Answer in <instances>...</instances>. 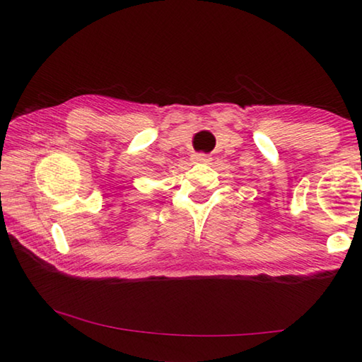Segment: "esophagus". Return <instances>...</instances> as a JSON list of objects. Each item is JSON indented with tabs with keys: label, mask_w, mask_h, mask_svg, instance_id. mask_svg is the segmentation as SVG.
<instances>
[{
	"label": "esophagus",
	"mask_w": 362,
	"mask_h": 362,
	"mask_svg": "<svg viewBox=\"0 0 362 362\" xmlns=\"http://www.w3.org/2000/svg\"><path fill=\"white\" fill-rule=\"evenodd\" d=\"M193 159L198 163H209L211 161V158L204 155V153H196V155H193Z\"/></svg>",
	"instance_id": "obj_1"
}]
</instances>
